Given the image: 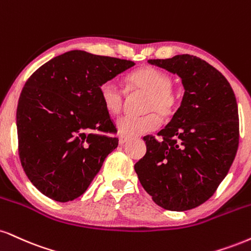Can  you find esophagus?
Listing matches in <instances>:
<instances>
[{
	"instance_id": "obj_1",
	"label": "esophagus",
	"mask_w": 251,
	"mask_h": 251,
	"mask_svg": "<svg viewBox=\"0 0 251 251\" xmlns=\"http://www.w3.org/2000/svg\"><path fill=\"white\" fill-rule=\"evenodd\" d=\"M127 141H128L127 138H125V137H120L119 138V144L120 145H125L126 143H127Z\"/></svg>"
}]
</instances>
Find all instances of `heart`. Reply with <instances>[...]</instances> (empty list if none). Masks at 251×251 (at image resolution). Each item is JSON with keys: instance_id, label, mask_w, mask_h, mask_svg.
I'll return each mask as SVG.
<instances>
[{"instance_id": "heart-1", "label": "heart", "mask_w": 251, "mask_h": 251, "mask_svg": "<svg viewBox=\"0 0 251 251\" xmlns=\"http://www.w3.org/2000/svg\"><path fill=\"white\" fill-rule=\"evenodd\" d=\"M172 77L160 69L145 66L126 77V87L129 92H144L140 117L125 116L116 124L118 133L125 138H134L155 131L160 125V116L168 117L176 106V95L172 89ZM99 97L111 114L122 112L125 104V92L114 81H104L99 87Z\"/></svg>"}]
</instances>
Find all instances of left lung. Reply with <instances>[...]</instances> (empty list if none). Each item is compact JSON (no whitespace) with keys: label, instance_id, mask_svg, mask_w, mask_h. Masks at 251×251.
Segmentation results:
<instances>
[{"label":"left lung","instance_id":"obj_1","mask_svg":"<svg viewBox=\"0 0 251 251\" xmlns=\"http://www.w3.org/2000/svg\"><path fill=\"white\" fill-rule=\"evenodd\" d=\"M176 74L182 101L158 135L144 138L146 154L135 164L140 183L160 207L192 209L215 193L238 147V110L230 84L206 60L192 55L150 59Z\"/></svg>","mask_w":251,"mask_h":251}]
</instances>
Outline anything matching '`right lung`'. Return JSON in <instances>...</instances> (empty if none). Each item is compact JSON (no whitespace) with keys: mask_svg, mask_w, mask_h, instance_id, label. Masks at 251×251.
Returning a JSON list of instances; mask_svg holds the SVG:
<instances>
[{"mask_svg":"<svg viewBox=\"0 0 251 251\" xmlns=\"http://www.w3.org/2000/svg\"><path fill=\"white\" fill-rule=\"evenodd\" d=\"M133 62L72 50L50 59L26 80L16 112L19 153L42 194L68 202L84 194L117 149L99 87Z\"/></svg>","mask_w":251,"mask_h":251,"instance_id":"add662e5","label":"right lung"}]
</instances>
